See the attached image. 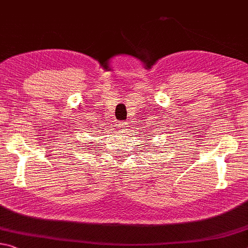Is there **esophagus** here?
<instances>
[{
	"label": "esophagus",
	"mask_w": 248,
	"mask_h": 248,
	"mask_svg": "<svg viewBox=\"0 0 248 248\" xmlns=\"http://www.w3.org/2000/svg\"><path fill=\"white\" fill-rule=\"evenodd\" d=\"M118 127H119L121 130H124L125 127H127V123H119L118 124Z\"/></svg>",
	"instance_id": "esophagus-1"
}]
</instances>
